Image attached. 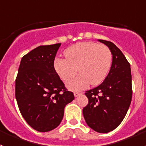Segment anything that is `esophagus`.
I'll list each match as a JSON object with an SVG mask.
<instances>
[{
  "label": "esophagus",
  "instance_id": "obj_1",
  "mask_svg": "<svg viewBox=\"0 0 146 146\" xmlns=\"http://www.w3.org/2000/svg\"><path fill=\"white\" fill-rule=\"evenodd\" d=\"M74 96H75V97H77V96H79L80 95H81V94H80V93H79V92H74Z\"/></svg>",
  "mask_w": 146,
  "mask_h": 146
}]
</instances>
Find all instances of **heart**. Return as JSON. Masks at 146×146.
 I'll use <instances>...</instances> for the list:
<instances>
[{
	"instance_id": "b5f03b06",
	"label": "heart",
	"mask_w": 146,
	"mask_h": 146,
	"mask_svg": "<svg viewBox=\"0 0 146 146\" xmlns=\"http://www.w3.org/2000/svg\"><path fill=\"white\" fill-rule=\"evenodd\" d=\"M66 58H56L54 68L64 81H68L78 71L80 74L66 83L71 91H80L90 83L100 84L108 75L112 64V54L108 47L91 42L76 44L65 51Z\"/></svg>"
}]
</instances>
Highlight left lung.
Returning <instances> with one entry per match:
<instances>
[{
    "instance_id": "8db88e82",
    "label": "left lung",
    "mask_w": 146,
    "mask_h": 146,
    "mask_svg": "<svg viewBox=\"0 0 146 146\" xmlns=\"http://www.w3.org/2000/svg\"><path fill=\"white\" fill-rule=\"evenodd\" d=\"M109 47L113 61L102 84L86 92L88 104L82 110L88 126L99 133L117 128L124 118L132 96L130 64L122 52L111 42L99 39Z\"/></svg>"
}]
</instances>
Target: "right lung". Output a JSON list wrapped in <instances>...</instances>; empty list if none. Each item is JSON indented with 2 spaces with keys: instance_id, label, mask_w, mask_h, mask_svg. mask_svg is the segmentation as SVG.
<instances>
[{
  "instance_id": "1",
  "label": "right lung",
  "mask_w": 146,
  "mask_h": 146,
  "mask_svg": "<svg viewBox=\"0 0 146 146\" xmlns=\"http://www.w3.org/2000/svg\"><path fill=\"white\" fill-rule=\"evenodd\" d=\"M60 44L39 46L24 55L15 81V96L20 113L27 123L40 132L58 126L66 105L74 99L54 68Z\"/></svg>"
}]
</instances>
